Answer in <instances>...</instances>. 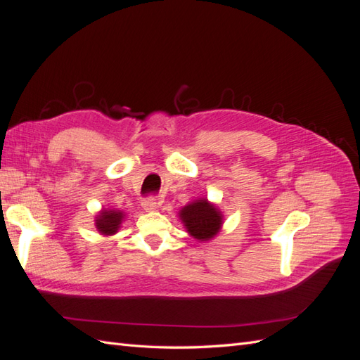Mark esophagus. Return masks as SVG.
<instances>
[{"instance_id":"esophagus-1","label":"esophagus","mask_w":360,"mask_h":360,"mask_svg":"<svg viewBox=\"0 0 360 360\" xmlns=\"http://www.w3.org/2000/svg\"><path fill=\"white\" fill-rule=\"evenodd\" d=\"M143 209H144L146 212H148V213L155 212V210L158 209L156 200H155V198H147V200H144V201H143Z\"/></svg>"}]
</instances>
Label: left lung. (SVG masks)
Listing matches in <instances>:
<instances>
[{"label":"left lung","mask_w":360,"mask_h":360,"mask_svg":"<svg viewBox=\"0 0 360 360\" xmlns=\"http://www.w3.org/2000/svg\"><path fill=\"white\" fill-rule=\"evenodd\" d=\"M179 217L191 237L198 242H209L221 231L224 214L219 207L207 198L195 200L179 212Z\"/></svg>","instance_id":"left-lung-1"}]
</instances>
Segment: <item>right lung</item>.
I'll return each mask as SVG.
<instances>
[{
    "mask_svg": "<svg viewBox=\"0 0 360 360\" xmlns=\"http://www.w3.org/2000/svg\"><path fill=\"white\" fill-rule=\"evenodd\" d=\"M126 213L117 209H102L99 214H96L94 226L103 237H110L118 233L124 221Z\"/></svg>",
    "mask_w": 360,
    "mask_h": 360,
    "instance_id": "right-lung-1",
    "label": "right lung"
}]
</instances>
